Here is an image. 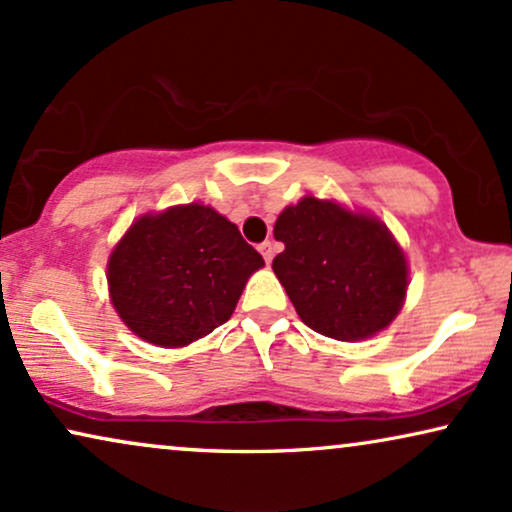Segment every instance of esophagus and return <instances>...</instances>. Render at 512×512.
Masks as SVG:
<instances>
[{"label":"esophagus","mask_w":512,"mask_h":512,"mask_svg":"<svg viewBox=\"0 0 512 512\" xmlns=\"http://www.w3.org/2000/svg\"><path fill=\"white\" fill-rule=\"evenodd\" d=\"M260 252H262L264 262L271 264V260H274V255H276V248H274V243H271V241H264V243H260Z\"/></svg>","instance_id":"34e87169"}]
</instances>
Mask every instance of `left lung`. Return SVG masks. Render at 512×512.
<instances>
[{"label": "left lung", "instance_id": "8db88e82", "mask_svg": "<svg viewBox=\"0 0 512 512\" xmlns=\"http://www.w3.org/2000/svg\"><path fill=\"white\" fill-rule=\"evenodd\" d=\"M274 274L299 318L320 335L356 342L403 309L407 260L377 217L304 196L278 215Z\"/></svg>", "mask_w": 512, "mask_h": 512}]
</instances>
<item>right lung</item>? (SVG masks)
I'll return each instance as SVG.
<instances>
[{
    "label": "right lung",
    "mask_w": 512,
    "mask_h": 512,
    "mask_svg": "<svg viewBox=\"0 0 512 512\" xmlns=\"http://www.w3.org/2000/svg\"><path fill=\"white\" fill-rule=\"evenodd\" d=\"M262 255L201 203L142 215L107 262L109 297L140 339L180 349L227 323Z\"/></svg>",
    "instance_id": "add662e5"
}]
</instances>
